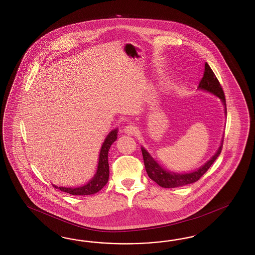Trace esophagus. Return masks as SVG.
Listing matches in <instances>:
<instances>
[{"label":"esophagus","instance_id":"esophagus-1","mask_svg":"<svg viewBox=\"0 0 255 255\" xmlns=\"http://www.w3.org/2000/svg\"><path fill=\"white\" fill-rule=\"evenodd\" d=\"M124 131L125 133L132 135V134H135V133H136V131H137V128H136L134 125L129 124V125H127V126H125V127H124Z\"/></svg>","mask_w":255,"mask_h":255}]
</instances>
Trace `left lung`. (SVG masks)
Masks as SVG:
<instances>
[{"label": "left lung", "instance_id": "obj_1", "mask_svg": "<svg viewBox=\"0 0 255 255\" xmlns=\"http://www.w3.org/2000/svg\"><path fill=\"white\" fill-rule=\"evenodd\" d=\"M198 90H202L209 93H212L217 97H219L224 106V113L226 115V103L223 88L220 84L219 80L217 79L215 74L213 73L212 69L210 68L209 64L206 62L205 64V72L204 76L201 79L200 83L198 86ZM223 142L224 137L221 141V145L218 148L215 154L213 155L208 162L204 165H202L200 168L190 173H175L168 170L162 168V166L155 161L152 156L147 152L144 147H141L145 168L147 171V176L155 181L158 185L162 188H176L180 186L188 185L197 181L199 178L209 170L211 164L215 162L219 155L221 154L222 148H223Z\"/></svg>", "mask_w": 255, "mask_h": 255}]
</instances>
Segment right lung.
Segmentation results:
<instances>
[{
  "label": "right lung",
  "instance_id": "add662e5",
  "mask_svg": "<svg viewBox=\"0 0 255 255\" xmlns=\"http://www.w3.org/2000/svg\"><path fill=\"white\" fill-rule=\"evenodd\" d=\"M118 128L112 130L107 135L102 147H101L99 161L97 170L93 178L83 186L79 187H58L53 185L56 189H59L64 193H70L72 195H90L98 193L101 189L108 183L109 178V165H108V150L111 145L118 138Z\"/></svg>",
  "mask_w": 255,
  "mask_h": 255
}]
</instances>
